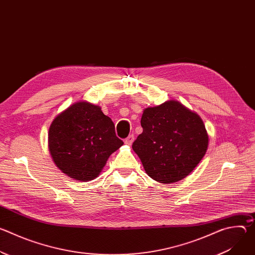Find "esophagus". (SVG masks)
Returning <instances> with one entry per match:
<instances>
[{"label":"esophagus","instance_id":"obj_1","mask_svg":"<svg viewBox=\"0 0 255 255\" xmlns=\"http://www.w3.org/2000/svg\"><path fill=\"white\" fill-rule=\"evenodd\" d=\"M133 141H134V135H133V134L129 135V136H128V137L125 139V140H124L125 144H127V145H131Z\"/></svg>","mask_w":255,"mask_h":255}]
</instances>
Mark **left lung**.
<instances>
[{"label": "left lung", "instance_id": "8db88e82", "mask_svg": "<svg viewBox=\"0 0 255 255\" xmlns=\"http://www.w3.org/2000/svg\"><path fill=\"white\" fill-rule=\"evenodd\" d=\"M141 127L132 148L158 183L185 178L207 151L209 138L202 119L176 101L145 109Z\"/></svg>", "mask_w": 255, "mask_h": 255}]
</instances>
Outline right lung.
Returning <instances> with one entry per match:
<instances>
[{"label": "right lung", "mask_w": 255, "mask_h": 255, "mask_svg": "<svg viewBox=\"0 0 255 255\" xmlns=\"http://www.w3.org/2000/svg\"><path fill=\"white\" fill-rule=\"evenodd\" d=\"M49 150L57 167L81 181L96 178L109 156L124 142L115 125L99 106L87 102L71 105L51 123Z\"/></svg>", "instance_id": "1"}]
</instances>
